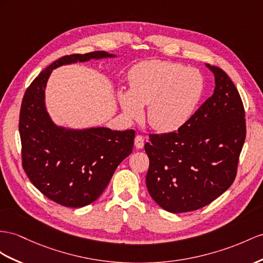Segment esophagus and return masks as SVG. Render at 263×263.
Returning <instances> with one entry per match:
<instances>
[{"instance_id":"esophagus-1","label":"esophagus","mask_w":263,"mask_h":263,"mask_svg":"<svg viewBox=\"0 0 263 263\" xmlns=\"http://www.w3.org/2000/svg\"><path fill=\"white\" fill-rule=\"evenodd\" d=\"M134 145H136L137 149H142L144 145V139L142 136H140V134L136 136V138H134Z\"/></svg>"}]
</instances>
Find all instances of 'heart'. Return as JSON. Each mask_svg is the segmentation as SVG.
Segmentation results:
<instances>
[{
    "mask_svg": "<svg viewBox=\"0 0 263 263\" xmlns=\"http://www.w3.org/2000/svg\"><path fill=\"white\" fill-rule=\"evenodd\" d=\"M130 91L119 101L125 116L139 119L147 106V120L159 131H172L191 117L203 91V78L183 64L152 60L137 64L129 74Z\"/></svg>",
    "mask_w": 263,
    "mask_h": 263,
    "instance_id": "obj_1",
    "label": "heart"
}]
</instances>
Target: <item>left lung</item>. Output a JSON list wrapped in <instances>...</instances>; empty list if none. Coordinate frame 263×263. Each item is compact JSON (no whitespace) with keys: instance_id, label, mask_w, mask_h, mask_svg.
I'll use <instances>...</instances> for the list:
<instances>
[{"instance_id":"8db88e82","label":"left lung","mask_w":263,"mask_h":263,"mask_svg":"<svg viewBox=\"0 0 263 263\" xmlns=\"http://www.w3.org/2000/svg\"><path fill=\"white\" fill-rule=\"evenodd\" d=\"M208 67L215 79L212 97L178 130L150 134L144 144L150 160L147 190L172 213L208 205L237 177L247 133L245 106L228 74L219 66Z\"/></svg>"}]
</instances>
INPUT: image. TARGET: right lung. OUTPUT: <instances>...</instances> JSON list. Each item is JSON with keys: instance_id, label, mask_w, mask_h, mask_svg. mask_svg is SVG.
<instances>
[{"instance_id": "obj_1", "label": "right lung", "mask_w": 263, "mask_h": 263, "mask_svg": "<svg viewBox=\"0 0 263 263\" xmlns=\"http://www.w3.org/2000/svg\"><path fill=\"white\" fill-rule=\"evenodd\" d=\"M104 57L113 55L94 51L62 57L32 81L22 100L18 131L23 170L43 196L63 206L96 201L133 149L134 130L67 131L53 124L45 110L44 87L53 69Z\"/></svg>"}]
</instances>
